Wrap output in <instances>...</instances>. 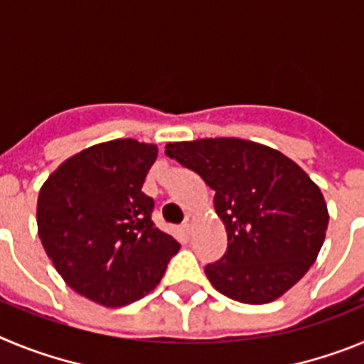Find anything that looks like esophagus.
Returning a JSON list of instances; mask_svg holds the SVG:
<instances>
[{"label": "esophagus", "mask_w": 364, "mask_h": 364, "mask_svg": "<svg viewBox=\"0 0 364 364\" xmlns=\"http://www.w3.org/2000/svg\"><path fill=\"white\" fill-rule=\"evenodd\" d=\"M193 226H195V217H193V215H188L184 220V224H182V228H184L186 233L189 235L193 231Z\"/></svg>", "instance_id": "34e87169"}]
</instances>
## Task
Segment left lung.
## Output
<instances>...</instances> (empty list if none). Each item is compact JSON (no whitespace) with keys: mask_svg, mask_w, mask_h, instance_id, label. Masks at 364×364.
Returning a JSON list of instances; mask_svg holds the SVG:
<instances>
[{"mask_svg":"<svg viewBox=\"0 0 364 364\" xmlns=\"http://www.w3.org/2000/svg\"><path fill=\"white\" fill-rule=\"evenodd\" d=\"M166 154L215 191L228 233L226 253L204 268L215 290L266 304L304 277L324 242L328 210L294 160L240 138L167 144Z\"/></svg>","mask_w":364,"mask_h":364,"instance_id":"8db88e82","label":"left lung"}]
</instances>
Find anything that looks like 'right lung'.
<instances>
[{
    "mask_svg": "<svg viewBox=\"0 0 364 364\" xmlns=\"http://www.w3.org/2000/svg\"><path fill=\"white\" fill-rule=\"evenodd\" d=\"M156 146L111 140L74 154L38 197V235L63 281L83 297L117 308L156 288L180 250L154 228L142 191Z\"/></svg>",
    "mask_w": 364,
    "mask_h": 364,
    "instance_id": "obj_1",
    "label": "right lung"
}]
</instances>
